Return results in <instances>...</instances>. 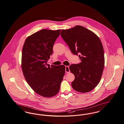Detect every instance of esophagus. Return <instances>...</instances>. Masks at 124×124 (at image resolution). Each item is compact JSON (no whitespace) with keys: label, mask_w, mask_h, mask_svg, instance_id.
<instances>
[{"label":"esophagus","mask_w":124,"mask_h":124,"mask_svg":"<svg viewBox=\"0 0 124 124\" xmlns=\"http://www.w3.org/2000/svg\"><path fill=\"white\" fill-rule=\"evenodd\" d=\"M65 71L66 73H69L70 72V70L69 69V67L68 66H65Z\"/></svg>","instance_id":"1"}]
</instances>
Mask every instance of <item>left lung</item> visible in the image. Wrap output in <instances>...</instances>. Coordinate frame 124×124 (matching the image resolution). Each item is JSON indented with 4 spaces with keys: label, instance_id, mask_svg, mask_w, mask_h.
Segmentation results:
<instances>
[{
    "label": "left lung",
    "instance_id": "1",
    "mask_svg": "<svg viewBox=\"0 0 124 124\" xmlns=\"http://www.w3.org/2000/svg\"><path fill=\"white\" fill-rule=\"evenodd\" d=\"M61 35L71 52L79 54L81 59L79 63L69 67L75 76L72 87L80 93L91 91L100 82L104 66V50L101 40L95 33L79 25L62 30Z\"/></svg>",
    "mask_w": 124,
    "mask_h": 124
}]
</instances>
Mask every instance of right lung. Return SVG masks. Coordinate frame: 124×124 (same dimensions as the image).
Here are the masks:
<instances>
[{
	"label": "right lung",
	"instance_id": "add662e5",
	"mask_svg": "<svg viewBox=\"0 0 124 124\" xmlns=\"http://www.w3.org/2000/svg\"><path fill=\"white\" fill-rule=\"evenodd\" d=\"M60 31L43 29L27 37L23 47L22 69L25 79L33 91L44 97L57 94L65 72L63 65L47 64Z\"/></svg>",
	"mask_w": 124,
	"mask_h": 124
}]
</instances>
